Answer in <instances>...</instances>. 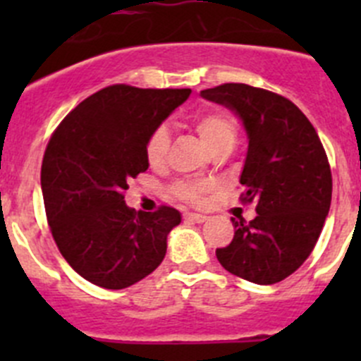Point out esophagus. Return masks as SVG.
<instances>
[{
	"instance_id": "34e87169",
	"label": "esophagus",
	"mask_w": 361,
	"mask_h": 361,
	"mask_svg": "<svg viewBox=\"0 0 361 361\" xmlns=\"http://www.w3.org/2000/svg\"><path fill=\"white\" fill-rule=\"evenodd\" d=\"M185 220L195 221V224H204V221L207 220V216H206V214H201V213H187V214H185Z\"/></svg>"
}]
</instances>
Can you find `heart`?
<instances>
[{"label":"heart","mask_w":361,"mask_h":361,"mask_svg":"<svg viewBox=\"0 0 361 361\" xmlns=\"http://www.w3.org/2000/svg\"><path fill=\"white\" fill-rule=\"evenodd\" d=\"M192 126L199 136L206 141L211 154L218 155L231 152L238 140V120L231 111L221 108H209L195 113ZM169 130L166 126L155 127L147 140V159L152 166H160L166 160L169 150ZM207 192V185L202 181H180L173 187V194L187 202H199Z\"/></svg>","instance_id":"1"}]
</instances>
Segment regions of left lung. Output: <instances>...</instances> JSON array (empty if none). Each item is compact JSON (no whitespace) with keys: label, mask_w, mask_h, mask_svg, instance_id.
Returning a JSON list of instances; mask_svg holds the SVG:
<instances>
[{"label":"left lung","mask_w":361,"mask_h":361,"mask_svg":"<svg viewBox=\"0 0 361 361\" xmlns=\"http://www.w3.org/2000/svg\"><path fill=\"white\" fill-rule=\"evenodd\" d=\"M201 96L241 118L248 134L241 201L257 204L251 221L232 218L234 239L216 258L231 274L274 285L304 264L322 234L332 201L325 148L307 116L279 94L224 83Z\"/></svg>","instance_id":"obj_1"}]
</instances>
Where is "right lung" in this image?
I'll list each match as a JSON object with an SVG mask.
<instances>
[{"label":"right lung","mask_w":361,"mask_h":361,"mask_svg":"<svg viewBox=\"0 0 361 361\" xmlns=\"http://www.w3.org/2000/svg\"><path fill=\"white\" fill-rule=\"evenodd\" d=\"M190 92L111 85L82 101L54 130L42 164L47 220L61 255L87 281L127 288L166 257L180 211H134L123 190L148 169L145 147L152 130Z\"/></svg>","instance_id":"obj_1"}]
</instances>
